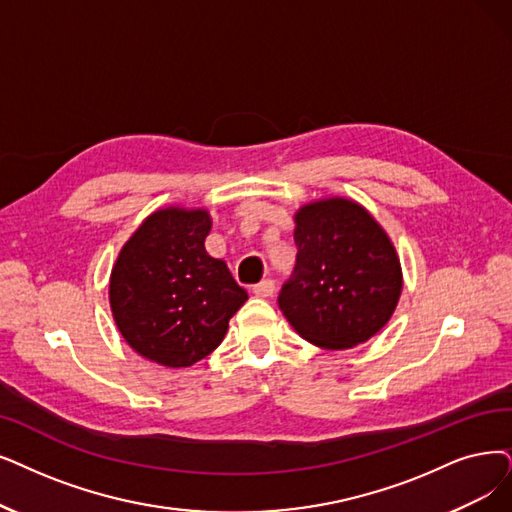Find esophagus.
Here are the masks:
<instances>
[{"instance_id":"34e87169","label":"esophagus","mask_w":512,"mask_h":512,"mask_svg":"<svg viewBox=\"0 0 512 512\" xmlns=\"http://www.w3.org/2000/svg\"><path fill=\"white\" fill-rule=\"evenodd\" d=\"M252 292H254L258 298H269V296H273V292H275V281H273V279H262L260 283L254 285Z\"/></svg>"}]
</instances>
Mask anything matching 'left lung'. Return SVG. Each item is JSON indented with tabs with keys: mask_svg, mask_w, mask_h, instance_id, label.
I'll list each match as a JSON object with an SVG mask.
<instances>
[{
	"mask_svg": "<svg viewBox=\"0 0 512 512\" xmlns=\"http://www.w3.org/2000/svg\"><path fill=\"white\" fill-rule=\"evenodd\" d=\"M296 267L279 292L294 330L321 349L367 342L395 313L403 275L384 229L342 197L302 206L296 216Z\"/></svg>",
	"mask_w": 512,
	"mask_h": 512,
	"instance_id": "left-lung-1",
	"label": "left lung"
}]
</instances>
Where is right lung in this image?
<instances>
[{
    "mask_svg": "<svg viewBox=\"0 0 512 512\" xmlns=\"http://www.w3.org/2000/svg\"><path fill=\"white\" fill-rule=\"evenodd\" d=\"M208 210L153 212L121 248L109 300L117 330L132 349L166 367L208 357L248 300L227 262L206 252Z\"/></svg>",
    "mask_w": 512,
    "mask_h": 512,
    "instance_id": "right-lung-1",
    "label": "right lung"
}]
</instances>
